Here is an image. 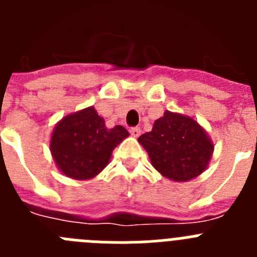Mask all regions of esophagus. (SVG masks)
Masks as SVG:
<instances>
[{
    "label": "esophagus",
    "instance_id": "obj_1",
    "mask_svg": "<svg viewBox=\"0 0 257 257\" xmlns=\"http://www.w3.org/2000/svg\"><path fill=\"white\" fill-rule=\"evenodd\" d=\"M130 134L134 138H138L142 134V130H140L139 127H133V128H130Z\"/></svg>",
    "mask_w": 257,
    "mask_h": 257
}]
</instances>
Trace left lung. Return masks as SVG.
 Segmentation results:
<instances>
[{
  "label": "left lung",
  "instance_id": "left-lung-1",
  "mask_svg": "<svg viewBox=\"0 0 257 257\" xmlns=\"http://www.w3.org/2000/svg\"><path fill=\"white\" fill-rule=\"evenodd\" d=\"M138 142L148 152L154 169L176 183L199 176L213 153L212 140L194 118L170 110Z\"/></svg>",
  "mask_w": 257,
  "mask_h": 257
}]
</instances>
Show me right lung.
Here are the masks:
<instances>
[{
  "label": "right lung",
  "instance_id": "obj_1",
  "mask_svg": "<svg viewBox=\"0 0 257 257\" xmlns=\"http://www.w3.org/2000/svg\"><path fill=\"white\" fill-rule=\"evenodd\" d=\"M128 135L119 124L108 128L94 106H88L65 115L55 124L50 152L65 176L88 180L105 169L113 149Z\"/></svg>",
  "mask_w": 257,
  "mask_h": 257
}]
</instances>
